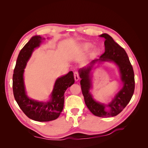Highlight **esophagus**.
Returning <instances> with one entry per match:
<instances>
[{"mask_svg":"<svg viewBox=\"0 0 148 148\" xmlns=\"http://www.w3.org/2000/svg\"><path fill=\"white\" fill-rule=\"evenodd\" d=\"M74 78H75V80L76 82H77L79 80V75L78 72H77V71H75V72L74 73Z\"/></svg>","mask_w":148,"mask_h":148,"instance_id":"34e87169","label":"esophagus"}]
</instances>
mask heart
Instances as JSON below:
<instances>
[{
	"label": "heart",
	"instance_id": "1",
	"mask_svg": "<svg viewBox=\"0 0 148 148\" xmlns=\"http://www.w3.org/2000/svg\"><path fill=\"white\" fill-rule=\"evenodd\" d=\"M93 47V44L89 42H82L76 46L75 51L77 53H84L89 52ZM99 49L95 47L92 49V51L90 53V57L92 59H95L98 55L99 54Z\"/></svg>",
	"mask_w": 148,
	"mask_h": 148
}]
</instances>
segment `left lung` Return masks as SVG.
Segmentation results:
<instances>
[{
	"instance_id": "8db88e82",
	"label": "left lung",
	"mask_w": 148,
	"mask_h": 148,
	"mask_svg": "<svg viewBox=\"0 0 148 148\" xmlns=\"http://www.w3.org/2000/svg\"><path fill=\"white\" fill-rule=\"evenodd\" d=\"M105 38V52L99 59L93 60L89 65L79 70L84 102L91 112L99 117H114L120 114L130 101L135 90V75L132 65L124 49L114 41L110 36L102 34ZM113 62L119 68L123 88L108 104L96 101L90 92L92 88V70L96 63Z\"/></svg>"
}]
</instances>
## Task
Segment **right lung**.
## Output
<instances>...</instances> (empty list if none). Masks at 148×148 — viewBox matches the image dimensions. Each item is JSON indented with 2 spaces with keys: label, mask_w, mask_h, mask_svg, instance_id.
I'll list each match as a JSON object with an SVG mask.
<instances>
[{
  "label": "right lung",
  "mask_w": 148,
  "mask_h": 148,
  "mask_svg": "<svg viewBox=\"0 0 148 148\" xmlns=\"http://www.w3.org/2000/svg\"><path fill=\"white\" fill-rule=\"evenodd\" d=\"M45 39L41 36L30 39L19 53L13 75V92L18 105L28 117L38 122H49L59 117L64 109V93L75 83L73 73L70 71L56 80L48 101H39L28 96L24 82L25 69L34 49Z\"/></svg>",
  "instance_id": "add662e5"
}]
</instances>
